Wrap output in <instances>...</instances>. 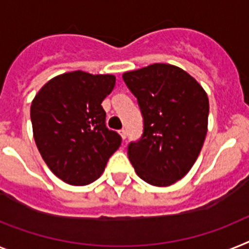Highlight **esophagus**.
Instances as JSON below:
<instances>
[{
	"label": "esophagus",
	"instance_id": "34e87169",
	"mask_svg": "<svg viewBox=\"0 0 249 249\" xmlns=\"http://www.w3.org/2000/svg\"><path fill=\"white\" fill-rule=\"evenodd\" d=\"M119 133H120L121 138H123L124 141H126V130H125V129H121V130L119 131Z\"/></svg>",
	"mask_w": 249,
	"mask_h": 249
}]
</instances>
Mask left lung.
<instances>
[{"label": "left lung", "instance_id": "left-lung-1", "mask_svg": "<svg viewBox=\"0 0 249 249\" xmlns=\"http://www.w3.org/2000/svg\"><path fill=\"white\" fill-rule=\"evenodd\" d=\"M137 97L143 134L128 145L135 172L153 186H170L191 170L208 131L209 100L189 73L156 63L123 74Z\"/></svg>", "mask_w": 249, "mask_h": 249}]
</instances>
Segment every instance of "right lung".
<instances>
[{"mask_svg": "<svg viewBox=\"0 0 249 249\" xmlns=\"http://www.w3.org/2000/svg\"><path fill=\"white\" fill-rule=\"evenodd\" d=\"M112 74L76 71L50 79L30 108L34 139L55 176L73 186L99 178L121 137L106 126L101 104L115 86Z\"/></svg>", "mask_w": 249, "mask_h": 249, "instance_id": "add662e5", "label": "right lung"}]
</instances>
